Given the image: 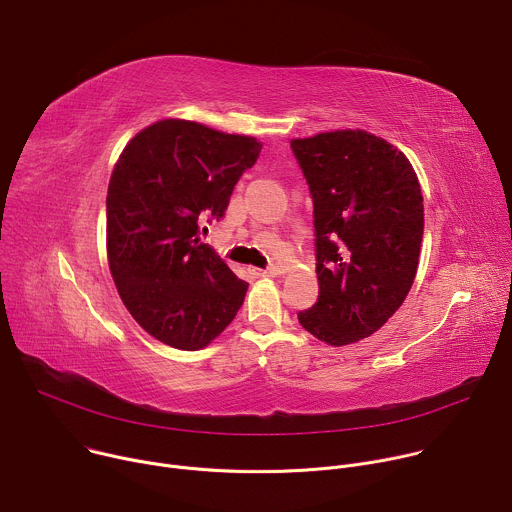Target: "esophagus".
Returning <instances> with one entry per match:
<instances>
[{
	"label": "esophagus",
	"instance_id": "obj_1",
	"mask_svg": "<svg viewBox=\"0 0 512 512\" xmlns=\"http://www.w3.org/2000/svg\"><path fill=\"white\" fill-rule=\"evenodd\" d=\"M255 273L261 275V277H277L281 271L277 267H271V269H257Z\"/></svg>",
	"mask_w": 512,
	"mask_h": 512
}]
</instances>
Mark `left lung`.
<instances>
[{"label": "left lung", "instance_id": "obj_1", "mask_svg": "<svg viewBox=\"0 0 512 512\" xmlns=\"http://www.w3.org/2000/svg\"><path fill=\"white\" fill-rule=\"evenodd\" d=\"M314 200L318 302L300 324L330 346L375 334L405 302L423 239V196L403 152L362 129L291 139Z\"/></svg>", "mask_w": 512, "mask_h": 512}]
</instances>
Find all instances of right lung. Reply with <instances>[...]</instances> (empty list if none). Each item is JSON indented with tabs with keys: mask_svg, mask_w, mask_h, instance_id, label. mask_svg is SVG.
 <instances>
[{
	"mask_svg": "<svg viewBox=\"0 0 512 512\" xmlns=\"http://www.w3.org/2000/svg\"><path fill=\"white\" fill-rule=\"evenodd\" d=\"M263 145L196 121L162 119L121 152L107 190V259L133 320L156 340L200 350L243 306L249 283L200 243Z\"/></svg>",
	"mask_w": 512,
	"mask_h": 512,
	"instance_id": "1",
	"label": "right lung"
}]
</instances>
